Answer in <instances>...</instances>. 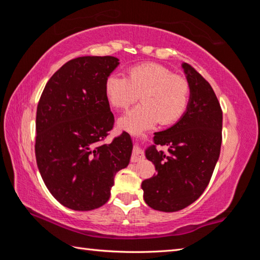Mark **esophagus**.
Segmentation results:
<instances>
[{
    "label": "esophagus",
    "instance_id": "obj_1",
    "mask_svg": "<svg viewBox=\"0 0 260 260\" xmlns=\"http://www.w3.org/2000/svg\"><path fill=\"white\" fill-rule=\"evenodd\" d=\"M142 159H143V153H142V151L140 150L138 143H135L134 150H133V152H132L131 160H132V162H136V161H140Z\"/></svg>",
    "mask_w": 260,
    "mask_h": 260
}]
</instances>
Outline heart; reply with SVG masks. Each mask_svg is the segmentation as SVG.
<instances>
[{
    "label": "heart",
    "instance_id": "1",
    "mask_svg": "<svg viewBox=\"0 0 260 260\" xmlns=\"http://www.w3.org/2000/svg\"><path fill=\"white\" fill-rule=\"evenodd\" d=\"M105 96L111 107L125 110L136 101L143 103L120 118L119 126L139 133L155 126L173 124L187 111L190 86L181 76L157 63L131 68L128 78L111 74L105 81Z\"/></svg>",
    "mask_w": 260,
    "mask_h": 260
}]
</instances>
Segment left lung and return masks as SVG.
I'll return each instance as SVG.
<instances>
[{"mask_svg": "<svg viewBox=\"0 0 260 260\" xmlns=\"http://www.w3.org/2000/svg\"><path fill=\"white\" fill-rule=\"evenodd\" d=\"M190 86L187 111L177 124L155 133V146L146 150L157 174L141 184L143 199L153 210L175 212L203 193L219 159L222 111L210 83L187 63L182 64ZM166 146L168 152L158 151Z\"/></svg>", "mask_w": 260, "mask_h": 260, "instance_id": "1", "label": "left lung"}]
</instances>
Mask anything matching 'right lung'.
Wrapping results in <instances>:
<instances>
[{
	"label": "right lung",
	"instance_id": "add662e5",
	"mask_svg": "<svg viewBox=\"0 0 260 260\" xmlns=\"http://www.w3.org/2000/svg\"><path fill=\"white\" fill-rule=\"evenodd\" d=\"M118 65L112 56L69 60L49 79L39 101L37 164L48 190L69 209L104 205L114 175L129 164V134L104 142L114 122L105 81Z\"/></svg>",
	"mask_w": 260,
	"mask_h": 260
}]
</instances>
